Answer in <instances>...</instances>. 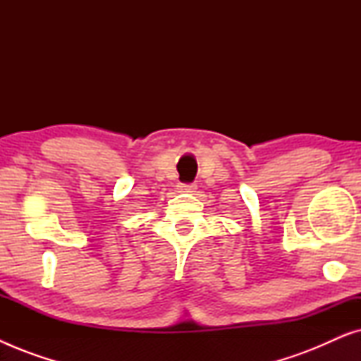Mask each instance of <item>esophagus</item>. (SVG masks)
<instances>
[{"label":"esophagus","instance_id":"obj_1","mask_svg":"<svg viewBox=\"0 0 361 361\" xmlns=\"http://www.w3.org/2000/svg\"><path fill=\"white\" fill-rule=\"evenodd\" d=\"M195 189H197V185H194V184H180L179 185L180 192H195Z\"/></svg>","mask_w":361,"mask_h":361}]
</instances>
